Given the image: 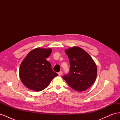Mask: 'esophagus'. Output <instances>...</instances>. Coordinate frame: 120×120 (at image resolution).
<instances>
[{
	"label": "esophagus",
	"mask_w": 120,
	"mask_h": 120,
	"mask_svg": "<svg viewBox=\"0 0 120 120\" xmlns=\"http://www.w3.org/2000/svg\"><path fill=\"white\" fill-rule=\"evenodd\" d=\"M63 74V71H59V72H58V75H62Z\"/></svg>",
	"instance_id": "esophagus-1"
}]
</instances>
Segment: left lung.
Here are the masks:
<instances>
[{
  "label": "left lung",
  "mask_w": 120,
  "mask_h": 120,
  "mask_svg": "<svg viewBox=\"0 0 120 120\" xmlns=\"http://www.w3.org/2000/svg\"><path fill=\"white\" fill-rule=\"evenodd\" d=\"M70 64L69 72L63 78L68 85L77 91L88 89L95 82L97 75L95 63L89 54L77 46L66 49Z\"/></svg>",
  "instance_id": "8db88e82"
}]
</instances>
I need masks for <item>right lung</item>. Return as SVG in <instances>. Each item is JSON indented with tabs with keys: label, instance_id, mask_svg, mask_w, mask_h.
Instances as JSON below:
<instances>
[{
	"label": "right lung",
	"instance_id": "obj_1",
	"mask_svg": "<svg viewBox=\"0 0 120 120\" xmlns=\"http://www.w3.org/2000/svg\"><path fill=\"white\" fill-rule=\"evenodd\" d=\"M52 52L50 49H35L29 52L22 61L19 77L29 89L41 91L58 75L52 69L51 64L46 60Z\"/></svg>",
	"mask_w": 120,
	"mask_h": 120
}]
</instances>
